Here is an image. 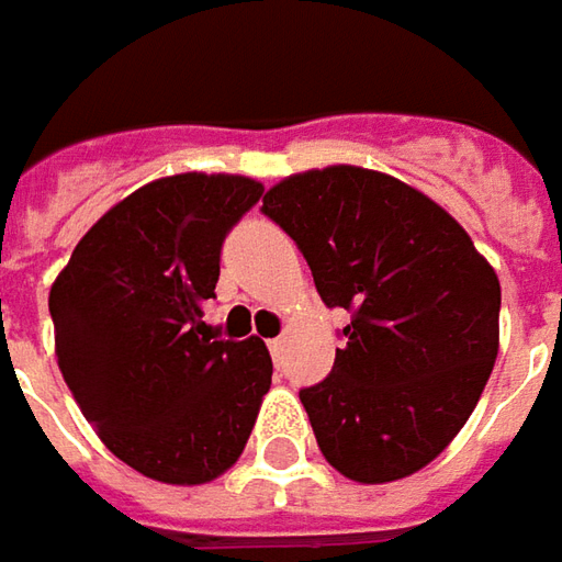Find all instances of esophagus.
<instances>
[{"mask_svg":"<svg viewBox=\"0 0 562 562\" xmlns=\"http://www.w3.org/2000/svg\"><path fill=\"white\" fill-rule=\"evenodd\" d=\"M267 345H270V355H273V358H280L282 351H285V336H277V339H270Z\"/></svg>","mask_w":562,"mask_h":562,"instance_id":"1","label":"esophagus"}]
</instances>
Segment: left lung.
Returning <instances> with one entry per match:
<instances>
[{
	"label": "left lung",
	"instance_id": "obj_1",
	"mask_svg": "<svg viewBox=\"0 0 562 562\" xmlns=\"http://www.w3.org/2000/svg\"><path fill=\"white\" fill-rule=\"evenodd\" d=\"M263 214L299 243L319 299L351 311L333 373L301 389L329 467L382 485L432 463L463 429L501 345V282L467 229L382 170L285 177Z\"/></svg>",
	"mask_w": 562,
	"mask_h": 562
}]
</instances>
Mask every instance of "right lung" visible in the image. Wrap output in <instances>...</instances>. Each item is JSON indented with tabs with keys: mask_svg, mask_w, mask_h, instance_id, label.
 <instances>
[{
	"mask_svg": "<svg viewBox=\"0 0 562 562\" xmlns=\"http://www.w3.org/2000/svg\"><path fill=\"white\" fill-rule=\"evenodd\" d=\"M239 173L139 186L77 243L49 292L55 358L111 454L167 485H204L245 451L273 360L258 336L214 341L229 226L261 199Z\"/></svg>",
	"mask_w": 562,
	"mask_h": 562,
	"instance_id": "right-lung-1",
	"label": "right lung"
}]
</instances>
